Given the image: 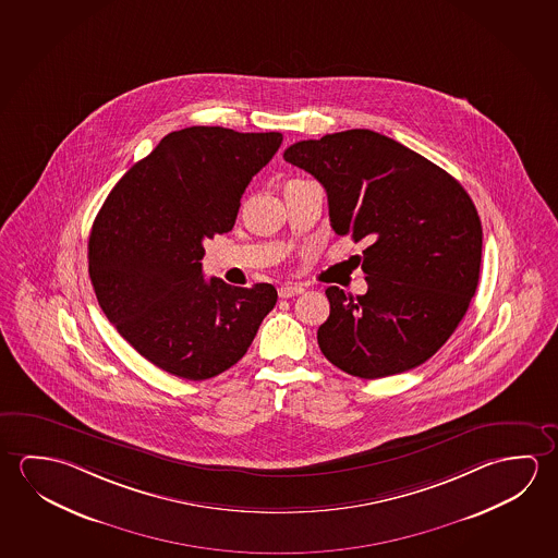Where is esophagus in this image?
Wrapping results in <instances>:
<instances>
[{
  "label": "esophagus",
  "mask_w": 558,
  "mask_h": 558,
  "mask_svg": "<svg viewBox=\"0 0 558 558\" xmlns=\"http://www.w3.org/2000/svg\"><path fill=\"white\" fill-rule=\"evenodd\" d=\"M300 293H303L302 286L286 283V286H280V288H278V295H280L282 300H288V298H293V295H300Z\"/></svg>",
  "instance_id": "esophagus-1"
}]
</instances>
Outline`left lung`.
I'll list each match as a JSON object with an SVG mask.
<instances>
[{"label":"left lung","instance_id":"left-lung-1","mask_svg":"<svg viewBox=\"0 0 558 558\" xmlns=\"http://www.w3.org/2000/svg\"><path fill=\"white\" fill-rule=\"evenodd\" d=\"M288 163L319 181L338 235L366 239L367 292L327 288L317 330L330 364L362 379L421 366L446 344L475 295L483 228L451 174L372 130L303 140Z\"/></svg>","mask_w":558,"mask_h":558}]
</instances>
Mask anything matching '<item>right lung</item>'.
<instances>
[{
  "label": "right lung",
  "instance_id": "obj_1",
  "mask_svg": "<svg viewBox=\"0 0 558 558\" xmlns=\"http://www.w3.org/2000/svg\"><path fill=\"white\" fill-rule=\"evenodd\" d=\"M280 132H171L110 191L89 235V276L107 319L167 374L202 381L245 356L272 311V283L202 276L204 239L228 233Z\"/></svg>",
  "mask_w": 558,
  "mask_h": 558
}]
</instances>
